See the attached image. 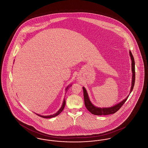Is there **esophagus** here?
Returning a JSON list of instances; mask_svg holds the SVG:
<instances>
[{
	"instance_id": "esophagus-1",
	"label": "esophagus",
	"mask_w": 148,
	"mask_h": 148,
	"mask_svg": "<svg viewBox=\"0 0 148 148\" xmlns=\"http://www.w3.org/2000/svg\"><path fill=\"white\" fill-rule=\"evenodd\" d=\"M77 79H79V78H77Z\"/></svg>"
}]
</instances>
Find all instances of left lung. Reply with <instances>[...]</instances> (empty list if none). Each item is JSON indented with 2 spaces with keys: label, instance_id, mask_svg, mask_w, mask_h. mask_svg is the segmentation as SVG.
Masks as SVG:
<instances>
[{
  "label": "left lung",
  "instance_id": "obj_1",
  "mask_svg": "<svg viewBox=\"0 0 148 148\" xmlns=\"http://www.w3.org/2000/svg\"><path fill=\"white\" fill-rule=\"evenodd\" d=\"M129 56H130V59L132 60V85H131V88L130 91V93H131V92H132L133 89L134 84H135V62H134V57L133 56L130 50H129ZM83 92H84L85 106L90 113L95 115H106L112 114L116 113L121 107V106L124 104V103L126 101L127 99L129 96V95L125 99H124L119 103L111 107L100 108L92 104L91 101L90 100V99L86 90L85 89L84 87H83Z\"/></svg>",
  "mask_w": 148,
  "mask_h": 148
}]
</instances>
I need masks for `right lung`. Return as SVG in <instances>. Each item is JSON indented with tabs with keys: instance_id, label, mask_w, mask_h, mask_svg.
<instances>
[{
	"instance_id": "obj_1",
	"label": "right lung",
	"mask_w": 148,
	"mask_h": 148,
	"mask_svg": "<svg viewBox=\"0 0 148 148\" xmlns=\"http://www.w3.org/2000/svg\"><path fill=\"white\" fill-rule=\"evenodd\" d=\"M71 85H72L71 84L69 85L66 88V89H65V92H66L68 91V89L71 87ZM66 92H65V94H66ZM65 99H64L63 102L62 106H61V108H60V109H59L56 113H55V114H53V115H41L38 114H36V113H35V114H36V115H39V116L42 117V118H53V117H55V116H56L57 115H58L60 113H61V112L63 110L64 108V107H65Z\"/></svg>"
}]
</instances>
